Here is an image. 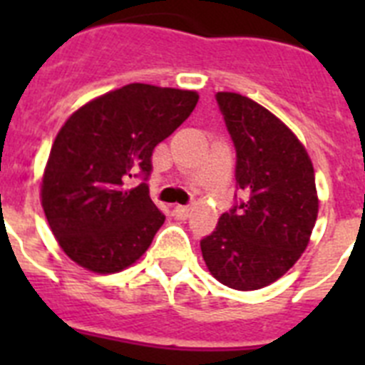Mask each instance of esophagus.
I'll use <instances>...</instances> for the list:
<instances>
[{
    "label": "esophagus",
    "instance_id": "1",
    "mask_svg": "<svg viewBox=\"0 0 365 365\" xmlns=\"http://www.w3.org/2000/svg\"><path fill=\"white\" fill-rule=\"evenodd\" d=\"M190 212H192L190 206H175V208H173V215H175L177 219H188Z\"/></svg>",
    "mask_w": 365,
    "mask_h": 365
}]
</instances>
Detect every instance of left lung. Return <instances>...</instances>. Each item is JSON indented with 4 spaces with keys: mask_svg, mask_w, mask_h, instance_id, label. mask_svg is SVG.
Wrapping results in <instances>:
<instances>
[{
    "mask_svg": "<svg viewBox=\"0 0 365 365\" xmlns=\"http://www.w3.org/2000/svg\"><path fill=\"white\" fill-rule=\"evenodd\" d=\"M235 146V182L245 201L222 214L201 241L205 263L222 285L257 291L292 269L318 217L307 150L276 115L248 96L215 95Z\"/></svg>",
    "mask_w": 365,
    "mask_h": 365,
    "instance_id": "1",
    "label": "left lung"
}]
</instances>
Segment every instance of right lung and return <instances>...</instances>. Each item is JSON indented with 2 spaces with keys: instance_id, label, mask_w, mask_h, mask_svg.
I'll return each instance as SVG.
<instances>
[{
  "instance_id": "add662e5",
  "label": "right lung",
  "mask_w": 365,
  "mask_h": 365,
  "mask_svg": "<svg viewBox=\"0 0 365 365\" xmlns=\"http://www.w3.org/2000/svg\"><path fill=\"white\" fill-rule=\"evenodd\" d=\"M188 89L128 83L89 100L60 128L41 177V206L63 252L83 269L115 274L150 248L164 215L148 186L151 153L197 104Z\"/></svg>"
}]
</instances>
